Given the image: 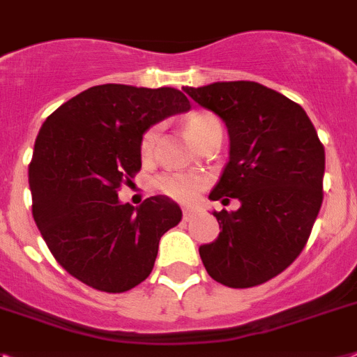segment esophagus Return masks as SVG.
<instances>
[{"label": "esophagus", "instance_id": "34e87169", "mask_svg": "<svg viewBox=\"0 0 357 357\" xmlns=\"http://www.w3.org/2000/svg\"><path fill=\"white\" fill-rule=\"evenodd\" d=\"M193 215H195V210H191V208H184V210H182V217H184V220H191L193 219Z\"/></svg>", "mask_w": 357, "mask_h": 357}]
</instances>
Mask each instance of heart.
I'll list each match as a JSON object with an SVG mask.
<instances>
[{"mask_svg": "<svg viewBox=\"0 0 357 357\" xmlns=\"http://www.w3.org/2000/svg\"><path fill=\"white\" fill-rule=\"evenodd\" d=\"M184 126L190 138L197 146L206 142L213 135H222L219 120L210 113L190 114L185 119ZM158 132H160V128L153 126V128H149L142 135V140H140V155L144 158H149L153 155V151H155ZM155 185H157V190L162 191L164 195L172 197L175 200H181V202H190L204 188L206 178L202 175H197V173H167V175L158 176Z\"/></svg>", "mask_w": 357, "mask_h": 357, "instance_id": "heart-1", "label": "heart"}]
</instances>
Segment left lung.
Segmentation results:
<instances>
[{"mask_svg":"<svg viewBox=\"0 0 357 357\" xmlns=\"http://www.w3.org/2000/svg\"><path fill=\"white\" fill-rule=\"evenodd\" d=\"M228 129L229 160L210 199L220 234L199 248L220 284L250 288L270 281L305 248L323 202L325 147L301 105L257 82L182 87Z\"/></svg>","mask_w":357,"mask_h":357,"instance_id":"left-lung-1","label":"left lung"}]
</instances>
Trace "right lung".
Masks as SVG:
<instances>
[{"instance_id": "obj_1", "label": "right lung", "mask_w": 357, "mask_h": 357, "mask_svg": "<svg viewBox=\"0 0 357 357\" xmlns=\"http://www.w3.org/2000/svg\"><path fill=\"white\" fill-rule=\"evenodd\" d=\"M173 87L94 85L43 122L29 166L32 217L67 272L96 290L120 294L151 273L158 241L182 219L164 195L140 208L119 188L142 167L140 140L167 116L190 111Z\"/></svg>"}]
</instances>
